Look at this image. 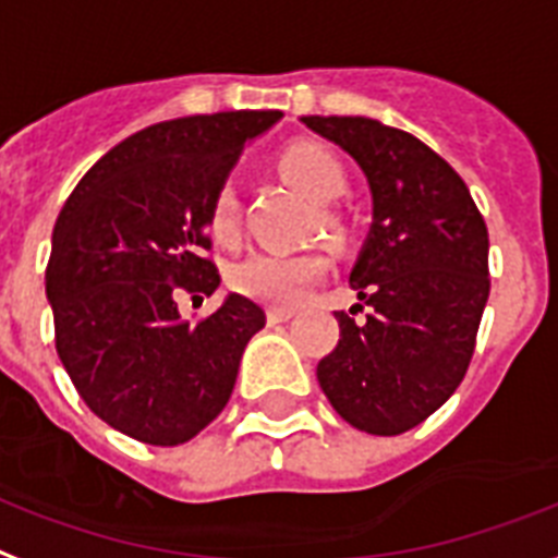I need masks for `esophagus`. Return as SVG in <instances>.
<instances>
[{"label":"esophagus","mask_w":558,"mask_h":558,"mask_svg":"<svg viewBox=\"0 0 558 558\" xmlns=\"http://www.w3.org/2000/svg\"><path fill=\"white\" fill-rule=\"evenodd\" d=\"M296 311L293 308H267V319L270 323H284V319H291Z\"/></svg>","instance_id":"1"}]
</instances>
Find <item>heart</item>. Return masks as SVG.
Here are the masks:
<instances>
[{"label":"heart","instance_id":"heart-1","mask_svg":"<svg viewBox=\"0 0 558 558\" xmlns=\"http://www.w3.org/2000/svg\"><path fill=\"white\" fill-rule=\"evenodd\" d=\"M279 171L300 194L314 203L338 201L347 189V174L338 157L319 145H293L279 159ZM326 230H335V220L323 218ZM211 239L230 247L239 241V197L232 185H223L209 206ZM328 274V258L319 253H253L232 267V284L258 302L270 305H296L305 293Z\"/></svg>","mask_w":558,"mask_h":558}]
</instances>
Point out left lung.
<instances>
[{"label": "left lung", "instance_id": "obj_1", "mask_svg": "<svg viewBox=\"0 0 558 558\" xmlns=\"http://www.w3.org/2000/svg\"><path fill=\"white\" fill-rule=\"evenodd\" d=\"M355 159L373 227L349 274L366 319L338 311L317 364L331 408L357 430L404 434L460 387L489 300V232L454 168L416 136L364 116H302Z\"/></svg>", "mask_w": 558, "mask_h": 558}]
</instances>
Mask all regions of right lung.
Returning a JSON list of instances; mask_svg holds the SVG:
<instances>
[{"label": "right lung", "instance_id": "obj_1", "mask_svg": "<svg viewBox=\"0 0 558 558\" xmlns=\"http://www.w3.org/2000/svg\"><path fill=\"white\" fill-rule=\"evenodd\" d=\"M279 110L185 116L107 150L60 209L46 267L54 347L86 408L148 445L197 436L232 396L265 311L230 293L185 323L174 293H215L209 206Z\"/></svg>", "mask_w": 558, "mask_h": 558}]
</instances>
